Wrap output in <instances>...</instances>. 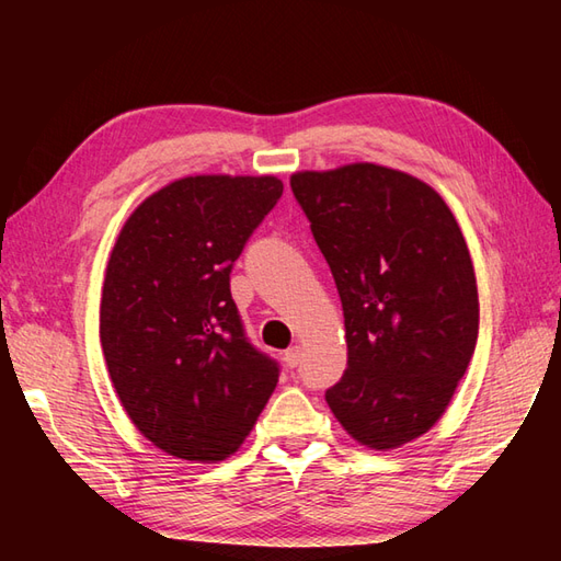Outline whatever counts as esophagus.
Here are the masks:
<instances>
[{
    "instance_id": "obj_1",
    "label": "esophagus",
    "mask_w": 561,
    "mask_h": 561,
    "mask_svg": "<svg viewBox=\"0 0 561 561\" xmlns=\"http://www.w3.org/2000/svg\"><path fill=\"white\" fill-rule=\"evenodd\" d=\"M284 364H287L289 368H296L301 364V350L299 347H291L284 352Z\"/></svg>"
}]
</instances>
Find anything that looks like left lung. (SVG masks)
I'll return each mask as SVG.
<instances>
[{
	"label": "left lung",
	"mask_w": 561,
	"mask_h": 561,
	"mask_svg": "<svg viewBox=\"0 0 561 561\" xmlns=\"http://www.w3.org/2000/svg\"><path fill=\"white\" fill-rule=\"evenodd\" d=\"M344 311L347 368L325 390L359 444L386 450L446 412L480 330L478 279L436 190L376 163L291 175Z\"/></svg>",
	"instance_id": "obj_1"
}]
</instances>
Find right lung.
I'll list each match as a JSON object with an SVG mask.
<instances>
[{"instance_id":"1","label":"right lung","mask_w":561,"mask_h":561,"mask_svg":"<svg viewBox=\"0 0 561 561\" xmlns=\"http://www.w3.org/2000/svg\"><path fill=\"white\" fill-rule=\"evenodd\" d=\"M284 193L274 175H195L123 226L101 299V344L129 420L175 458L217 462L243 444L279 380L248 340L231 270Z\"/></svg>"}]
</instances>
